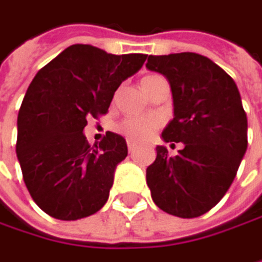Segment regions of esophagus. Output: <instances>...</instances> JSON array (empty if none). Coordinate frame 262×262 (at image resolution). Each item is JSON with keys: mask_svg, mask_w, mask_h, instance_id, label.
I'll return each mask as SVG.
<instances>
[{"mask_svg": "<svg viewBox=\"0 0 262 262\" xmlns=\"http://www.w3.org/2000/svg\"><path fill=\"white\" fill-rule=\"evenodd\" d=\"M134 149H136V145H134L133 142H128V151L133 154V152H134Z\"/></svg>", "mask_w": 262, "mask_h": 262, "instance_id": "obj_1", "label": "esophagus"}]
</instances>
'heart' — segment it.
Here are the masks:
<instances>
[{"mask_svg":"<svg viewBox=\"0 0 262 262\" xmlns=\"http://www.w3.org/2000/svg\"><path fill=\"white\" fill-rule=\"evenodd\" d=\"M152 77H156V76L143 77L142 83ZM159 126H160V119L156 116H133V117H126V119L120 120L117 123L116 129L122 136H125L128 140L143 142V140L149 139Z\"/></svg>","mask_w":262,"mask_h":262,"instance_id":"heart-1","label":"heart"}]
</instances>
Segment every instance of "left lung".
Here are the masks:
<instances>
[{
	"instance_id": "left-lung-1",
	"label": "left lung",
	"mask_w": 262,
	"mask_h": 262,
	"mask_svg": "<svg viewBox=\"0 0 262 262\" xmlns=\"http://www.w3.org/2000/svg\"><path fill=\"white\" fill-rule=\"evenodd\" d=\"M146 68L171 83L174 119L165 142H183L177 156L157 146L146 169L154 203L166 213L196 218L230 188L247 149V116L233 79L198 53L148 56Z\"/></svg>"
}]
</instances>
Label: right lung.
Listing matches in <instances>:
<instances>
[{
  "instance_id": "right-lung-1",
  "label": "right lung",
  "mask_w": 262,
  "mask_h": 262,
  "mask_svg": "<svg viewBox=\"0 0 262 262\" xmlns=\"http://www.w3.org/2000/svg\"><path fill=\"white\" fill-rule=\"evenodd\" d=\"M145 61L74 44L33 77L18 113L16 156L33 201L50 216L79 220L106 203L126 142L108 131L90 146L82 131L88 117L108 113L119 85Z\"/></svg>"
}]
</instances>
